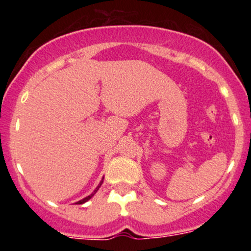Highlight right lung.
I'll list each match as a JSON object with an SVG mask.
<instances>
[{"label":"right lung","instance_id":"right-lung-1","mask_svg":"<svg viewBox=\"0 0 251 251\" xmlns=\"http://www.w3.org/2000/svg\"><path fill=\"white\" fill-rule=\"evenodd\" d=\"M102 183H103V177H102V179H101V180H100L99 185H98V186H97V188H96V190H94V191H93V192H92V194H91V195H89V196H87V197L82 198V200H80L79 201H76V204H83V203H86V201H89V200H91V198H92V197H93V196L97 194V191H98V190H99V188H100V186H101V184H102Z\"/></svg>","mask_w":251,"mask_h":251}]
</instances>
